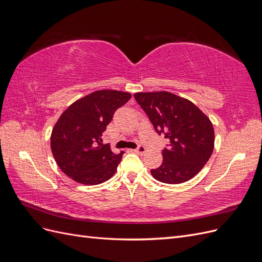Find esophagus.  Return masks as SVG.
Listing matches in <instances>:
<instances>
[{
    "label": "esophagus",
    "instance_id": "esophagus-1",
    "mask_svg": "<svg viewBox=\"0 0 262 262\" xmlns=\"http://www.w3.org/2000/svg\"><path fill=\"white\" fill-rule=\"evenodd\" d=\"M134 152L138 153V154H144L146 152V147L143 146V145H139L136 149H134Z\"/></svg>",
    "mask_w": 262,
    "mask_h": 262
}]
</instances>
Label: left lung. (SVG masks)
Listing matches in <instances>:
<instances>
[{
  "mask_svg": "<svg viewBox=\"0 0 262 262\" xmlns=\"http://www.w3.org/2000/svg\"><path fill=\"white\" fill-rule=\"evenodd\" d=\"M155 131L169 140L163 149V163L150 170L152 176L170 185L193 178L207 164L214 148V129L210 119L193 102L169 92L136 93Z\"/></svg>",
  "mask_w": 262,
  "mask_h": 262,
  "instance_id": "obj_1",
  "label": "left lung"
}]
</instances>
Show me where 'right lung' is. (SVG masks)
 Instances as JSON below:
<instances>
[{
    "mask_svg": "<svg viewBox=\"0 0 262 262\" xmlns=\"http://www.w3.org/2000/svg\"><path fill=\"white\" fill-rule=\"evenodd\" d=\"M130 93L96 91L63 112L51 133V150L60 169L78 184L99 185L112 178L122 154L102 144V133Z\"/></svg>",
    "mask_w": 262,
    "mask_h": 262,
    "instance_id": "obj_1",
    "label": "right lung"
}]
</instances>
